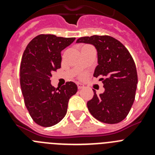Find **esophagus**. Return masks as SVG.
I'll return each mask as SVG.
<instances>
[{
  "instance_id": "1",
  "label": "esophagus",
  "mask_w": 155,
  "mask_h": 155,
  "mask_svg": "<svg viewBox=\"0 0 155 155\" xmlns=\"http://www.w3.org/2000/svg\"><path fill=\"white\" fill-rule=\"evenodd\" d=\"M84 87V85L81 83H78V89H81L83 87Z\"/></svg>"
}]
</instances>
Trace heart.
Wrapping results in <instances>:
<instances>
[{
	"instance_id": "b5f03b06",
	"label": "heart",
	"mask_w": 155,
	"mask_h": 155,
	"mask_svg": "<svg viewBox=\"0 0 155 155\" xmlns=\"http://www.w3.org/2000/svg\"><path fill=\"white\" fill-rule=\"evenodd\" d=\"M84 76V74H81V78H83Z\"/></svg>"
}]
</instances>
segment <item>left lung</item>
<instances>
[{
	"instance_id": "8db88e82",
	"label": "left lung",
	"mask_w": 155,
	"mask_h": 155,
	"mask_svg": "<svg viewBox=\"0 0 155 155\" xmlns=\"http://www.w3.org/2000/svg\"><path fill=\"white\" fill-rule=\"evenodd\" d=\"M77 43L91 44L98 53V66L94 77H102L105 91L87 102L94 118L105 124H118L127 117L135 99L137 73L135 63L127 48L109 35L81 37Z\"/></svg>"
}]
</instances>
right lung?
I'll list each match as a JSON object with an SVG mask.
<instances>
[{"mask_svg": "<svg viewBox=\"0 0 155 155\" xmlns=\"http://www.w3.org/2000/svg\"><path fill=\"white\" fill-rule=\"evenodd\" d=\"M75 38L41 34L26 46L20 66V84L25 105L35 124L44 127L56 125L63 120L69 99L78 87L72 81L61 88L51 84L52 73L61 67V51Z\"/></svg>", "mask_w": 155, "mask_h": 155, "instance_id": "add662e5", "label": "right lung"}]
</instances>
